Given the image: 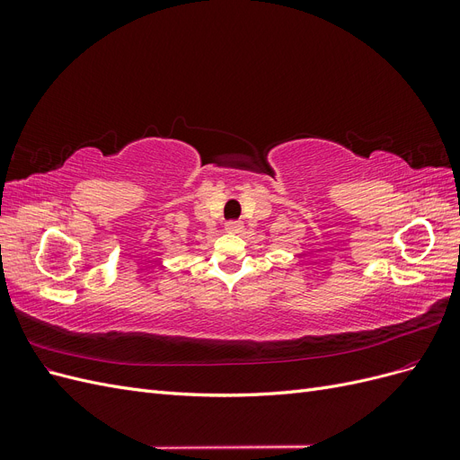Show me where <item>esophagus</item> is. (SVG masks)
Returning <instances> with one entry per match:
<instances>
[{
  "label": "esophagus",
  "instance_id": "1",
  "mask_svg": "<svg viewBox=\"0 0 460 460\" xmlns=\"http://www.w3.org/2000/svg\"><path fill=\"white\" fill-rule=\"evenodd\" d=\"M226 232H230V234H238V232H242L243 230V225L240 220H230V222H226Z\"/></svg>",
  "mask_w": 460,
  "mask_h": 460
}]
</instances>
